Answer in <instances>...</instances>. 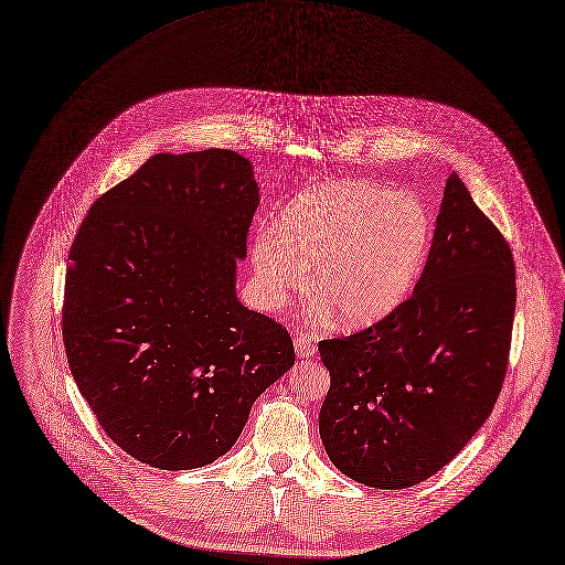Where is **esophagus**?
Instances as JSON below:
<instances>
[{
  "label": "esophagus",
  "mask_w": 565,
  "mask_h": 565,
  "mask_svg": "<svg viewBox=\"0 0 565 565\" xmlns=\"http://www.w3.org/2000/svg\"><path fill=\"white\" fill-rule=\"evenodd\" d=\"M294 347H296V355H298L300 360L311 358V355L316 353V342H313L309 335H302V333L294 338Z\"/></svg>",
  "instance_id": "esophagus-1"
}]
</instances>
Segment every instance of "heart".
Segmentation results:
<instances>
[{
  "instance_id": "1",
  "label": "heart",
  "mask_w": 565,
  "mask_h": 565,
  "mask_svg": "<svg viewBox=\"0 0 565 565\" xmlns=\"http://www.w3.org/2000/svg\"><path fill=\"white\" fill-rule=\"evenodd\" d=\"M434 221L412 194L366 182H331L300 192L254 236L249 260L260 298L274 307L309 285L333 322L373 327L418 285L429 258Z\"/></svg>"
}]
</instances>
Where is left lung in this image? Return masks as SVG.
Segmentation results:
<instances>
[{
	"mask_svg": "<svg viewBox=\"0 0 565 565\" xmlns=\"http://www.w3.org/2000/svg\"><path fill=\"white\" fill-rule=\"evenodd\" d=\"M515 298L509 243L449 175L412 298L318 347L331 375L320 409L331 462L366 487L407 489L454 460L502 390Z\"/></svg>",
	"mask_w": 565,
	"mask_h": 565,
	"instance_id": "1",
	"label": "left lung"
}]
</instances>
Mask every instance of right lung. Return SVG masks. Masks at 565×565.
<instances>
[{"label":"right lung","instance_id":"obj_1","mask_svg":"<svg viewBox=\"0 0 565 565\" xmlns=\"http://www.w3.org/2000/svg\"><path fill=\"white\" fill-rule=\"evenodd\" d=\"M256 207L243 156L158 153L94 201L72 243L70 371L107 436L149 467L227 454L296 362L289 333L236 298Z\"/></svg>","mask_w":565,"mask_h":565}]
</instances>
